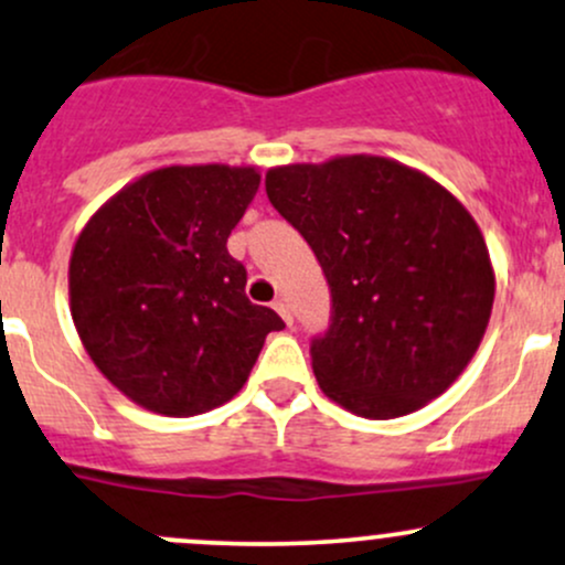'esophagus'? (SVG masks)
<instances>
[{
	"instance_id": "esophagus-1",
	"label": "esophagus",
	"mask_w": 565,
	"mask_h": 565,
	"mask_svg": "<svg viewBox=\"0 0 565 565\" xmlns=\"http://www.w3.org/2000/svg\"><path fill=\"white\" fill-rule=\"evenodd\" d=\"M273 308H276V311L281 313V319L287 321V327H292V324H295L292 308H289V302H287V300H276V302H273Z\"/></svg>"
}]
</instances>
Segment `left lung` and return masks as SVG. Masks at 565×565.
Instances as JSON below:
<instances>
[{"mask_svg": "<svg viewBox=\"0 0 565 565\" xmlns=\"http://www.w3.org/2000/svg\"><path fill=\"white\" fill-rule=\"evenodd\" d=\"M265 190L330 284L332 324L311 343L321 392L388 420L450 388L495 295L486 238L454 192L377 154L276 166Z\"/></svg>", "mask_w": 565, "mask_h": 565, "instance_id": "8db88e82", "label": "left lung"}]
</instances>
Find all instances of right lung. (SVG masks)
I'll return each mask as SVG.
<instances>
[{
    "instance_id": "obj_1",
    "label": "right lung",
    "mask_w": 565,
    "mask_h": 565,
    "mask_svg": "<svg viewBox=\"0 0 565 565\" xmlns=\"http://www.w3.org/2000/svg\"><path fill=\"white\" fill-rule=\"evenodd\" d=\"M257 188L254 166H166L111 195L74 241V327L145 411L188 418L225 405L284 327L246 297V268L227 252Z\"/></svg>"
}]
</instances>
